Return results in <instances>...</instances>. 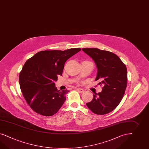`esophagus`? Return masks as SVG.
Wrapping results in <instances>:
<instances>
[{"label": "esophagus", "instance_id": "1", "mask_svg": "<svg viewBox=\"0 0 149 149\" xmlns=\"http://www.w3.org/2000/svg\"><path fill=\"white\" fill-rule=\"evenodd\" d=\"M77 90L80 93H82L84 92V90L82 88H77Z\"/></svg>", "mask_w": 149, "mask_h": 149}]
</instances>
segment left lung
<instances>
[{
  "instance_id": "left-lung-1",
  "label": "left lung",
  "mask_w": 149,
  "mask_h": 149,
  "mask_svg": "<svg viewBox=\"0 0 149 149\" xmlns=\"http://www.w3.org/2000/svg\"><path fill=\"white\" fill-rule=\"evenodd\" d=\"M96 64L95 81H102V91L94 92L92 100L86 105L93 112L103 115L111 112L119 104L127 86V73L125 64L115 54L97 48H82Z\"/></svg>"
}]
</instances>
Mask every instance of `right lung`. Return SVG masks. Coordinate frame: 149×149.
Masks as SVG:
<instances>
[{
  "label": "right lung",
  "mask_w": 149,
  "mask_h": 149,
  "mask_svg": "<svg viewBox=\"0 0 149 149\" xmlns=\"http://www.w3.org/2000/svg\"><path fill=\"white\" fill-rule=\"evenodd\" d=\"M80 50L41 51L25 62L19 74V85L24 99L35 112L49 117L60 109L69 91H58L55 82L62 75L67 60Z\"/></svg>",
  "instance_id": "add662e5"
}]
</instances>
